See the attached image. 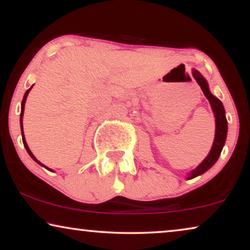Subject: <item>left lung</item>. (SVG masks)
<instances>
[{
	"mask_svg": "<svg viewBox=\"0 0 250 250\" xmlns=\"http://www.w3.org/2000/svg\"><path fill=\"white\" fill-rule=\"evenodd\" d=\"M193 77L196 78L197 83L199 84L201 90H203L205 97L207 98V100L209 101L211 110L214 112L215 117V138L213 146L209 153H208L206 158L198 165L196 168L188 174L187 180L194 179V177L201 175L205 172H207L215 163L217 162L218 157H220L222 149L225 145V140H227L228 135V121L225 117V109L223 107V104L220 101V99L211 94L209 91V86H208L207 81L205 80V77L201 75L199 71L196 69H192Z\"/></svg>",
	"mask_w": 250,
	"mask_h": 250,
	"instance_id": "1",
	"label": "left lung"
}]
</instances>
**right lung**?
<instances>
[{
	"mask_svg": "<svg viewBox=\"0 0 250 250\" xmlns=\"http://www.w3.org/2000/svg\"><path fill=\"white\" fill-rule=\"evenodd\" d=\"M34 86V85H32V87ZM32 87L30 88H28V90L26 91V93H25V95H23V99H22V102H21V112H20V128H21V136H22V142H23V146H25V148H26V150H27V152H28V155L32 157V158L35 160V162L39 164V165H41V166H43V167H45L46 169H49L50 172H53L52 169L51 168H49V167H46L45 165H43L42 163L40 162V160H37L36 159V157L33 155V152L30 151V149H29V146H28V145H27V142H26V139H25V134H23V126H22V117H23V110H25V104H26V99H27V97H28V93L30 92V90H32Z\"/></svg>",
	"mask_w": 250,
	"mask_h": 250,
	"instance_id": "obj_1",
	"label": "right lung"
}]
</instances>
